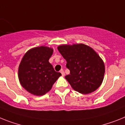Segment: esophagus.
I'll return each instance as SVG.
<instances>
[{
	"label": "esophagus",
	"instance_id": "obj_1",
	"mask_svg": "<svg viewBox=\"0 0 125 125\" xmlns=\"http://www.w3.org/2000/svg\"><path fill=\"white\" fill-rule=\"evenodd\" d=\"M60 72H61V74H62V75L63 76H64V75H65V72H64V71H63V69H62V70H61Z\"/></svg>",
	"mask_w": 125,
	"mask_h": 125
}]
</instances>
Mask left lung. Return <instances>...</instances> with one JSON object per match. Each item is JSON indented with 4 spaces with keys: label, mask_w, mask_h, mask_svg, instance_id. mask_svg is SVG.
I'll list each match as a JSON object with an SVG mask.
<instances>
[{
    "label": "left lung",
    "mask_w": 125,
    "mask_h": 125,
    "mask_svg": "<svg viewBox=\"0 0 125 125\" xmlns=\"http://www.w3.org/2000/svg\"><path fill=\"white\" fill-rule=\"evenodd\" d=\"M58 50L67 61L70 74L65 77L72 88L88 94L99 88L104 76V63L92 48L77 44L61 45Z\"/></svg>",
    "instance_id": "1"
}]
</instances>
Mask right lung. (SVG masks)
I'll return each mask as SVG.
<instances>
[{
	"label": "right lung",
	"instance_id": "right-lung-1",
	"mask_svg": "<svg viewBox=\"0 0 125 125\" xmlns=\"http://www.w3.org/2000/svg\"><path fill=\"white\" fill-rule=\"evenodd\" d=\"M53 53V50L49 47H36L29 50L22 58L18 69L19 81L31 94L45 95L62 75L49 62Z\"/></svg>",
	"mask_w": 125,
	"mask_h": 125
}]
</instances>
